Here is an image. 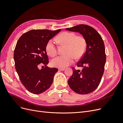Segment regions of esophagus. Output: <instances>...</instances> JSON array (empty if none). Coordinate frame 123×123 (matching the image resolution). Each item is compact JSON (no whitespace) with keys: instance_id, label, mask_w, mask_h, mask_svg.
I'll list each match as a JSON object with an SVG mask.
<instances>
[{"instance_id":"1","label":"esophagus","mask_w":123,"mask_h":123,"mask_svg":"<svg viewBox=\"0 0 123 123\" xmlns=\"http://www.w3.org/2000/svg\"><path fill=\"white\" fill-rule=\"evenodd\" d=\"M65 70V69H64V68H58V70L62 71H64Z\"/></svg>"}]
</instances>
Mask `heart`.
Instances as JSON below:
<instances>
[{
	"label": "heart",
	"mask_w": 123,
	"mask_h": 123,
	"mask_svg": "<svg viewBox=\"0 0 123 123\" xmlns=\"http://www.w3.org/2000/svg\"><path fill=\"white\" fill-rule=\"evenodd\" d=\"M55 40L57 43L66 46V54L59 55L52 59L51 64L54 67L64 68L73 62L74 58H80L85 53L87 43L82 36H76L73 32H64L59 34ZM47 53L50 56H54L57 53L55 41L50 40L46 46Z\"/></svg>",
	"instance_id": "obj_1"
}]
</instances>
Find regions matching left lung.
<instances>
[{"mask_svg": "<svg viewBox=\"0 0 123 123\" xmlns=\"http://www.w3.org/2000/svg\"><path fill=\"white\" fill-rule=\"evenodd\" d=\"M66 30L79 32L86 40L85 53L77 63L81 71L73 68L68 84L73 91L80 94L90 93L98 88L101 80L106 63L105 45L101 36L92 27L80 25Z\"/></svg>", "mask_w": 123, "mask_h": 123, "instance_id": "1", "label": "left lung"}]
</instances>
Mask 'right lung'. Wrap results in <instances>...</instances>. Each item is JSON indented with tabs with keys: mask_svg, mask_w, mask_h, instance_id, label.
Instances as JSON below:
<instances>
[{
	"mask_svg": "<svg viewBox=\"0 0 123 123\" xmlns=\"http://www.w3.org/2000/svg\"><path fill=\"white\" fill-rule=\"evenodd\" d=\"M61 31L32 30L21 36L17 41L14 52L16 72L21 83L33 94L46 91L53 83L57 68L47 66L49 62L46 51L47 43ZM43 63L46 67L39 69Z\"/></svg>",
	"mask_w": 123,
	"mask_h": 123,
	"instance_id": "add662e5",
	"label": "right lung"
}]
</instances>
